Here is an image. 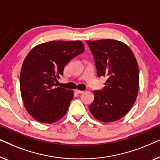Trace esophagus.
Wrapping results in <instances>:
<instances>
[{"label":"esophagus","mask_w":160,"mask_h":160,"mask_svg":"<svg viewBox=\"0 0 160 160\" xmlns=\"http://www.w3.org/2000/svg\"><path fill=\"white\" fill-rule=\"evenodd\" d=\"M75 92H76V93H77V94H82V93L84 92V91H83V90H79V89H76Z\"/></svg>","instance_id":"34e87169"}]
</instances>
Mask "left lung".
I'll return each instance as SVG.
<instances>
[{
  "instance_id": "8db88e82",
  "label": "left lung",
  "mask_w": 160,
  "mask_h": 160,
  "mask_svg": "<svg viewBox=\"0 0 160 160\" xmlns=\"http://www.w3.org/2000/svg\"><path fill=\"white\" fill-rule=\"evenodd\" d=\"M95 59L98 77L108 78L102 90L94 91L89 111L102 122L117 121L125 116L136 100L139 68L132 50L113 39L87 41Z\"/></svg>"
}]
</instances>
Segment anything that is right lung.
Returning a JSON list of instances; mask_svg holds the SVG:
<instances>
[{"mask_svg": "<svg viewBox=\"0 0 160 160\" xmlns=\"http://www.w3.org/2000/svg\"><path fill=\"white\" fill-rule=\"evenodd\" d=\"M81 41L41 43L26 56L20 72V92L26 111L36 121L54 123L66 113L73 91L55 87L65 65L84 51Z\"/></svg>", "mask_w": 160, "mask_h": 160, "instance_id": "right-lung-1", "label": "right lung"}]
</instances>
